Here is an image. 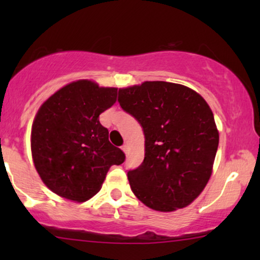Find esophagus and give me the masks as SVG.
<instances>
[{
  "label": "esophagus",
  "mask_w": 260,
  "mask_h": 260,
  "mask_svg": "<svg viewBox=\"0 0 260 260\" xmlns=\"http://www.w3.org/2000/svg\"><path fill=\"white\" fill-rule=\"evenodd\" d=\"M122 150L125 152V154H127V152H129V147H127V144H123L122 145Z\"/></svg>",
  "instance_id": "esophagus-1"
}]
</instances>
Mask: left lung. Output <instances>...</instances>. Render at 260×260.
<instances>
[{"instance_id":"left-lung-1","label":"left lung","mask_w":260,"mask_h":260,"mask_svg":"<svg viewBox=\"0 0 260 260\" xmlns=\"http://www.w3.org/2000/svg\"><path fill=\"white\" fill-rule=\"evenodd\" d=\"M124 111L144 133V159L127 172L131 190L149 208L173 212L197 199L207 184L219 145L211 108L191 88L144 81L118 91Z\"/></svg>"}]
</instances>
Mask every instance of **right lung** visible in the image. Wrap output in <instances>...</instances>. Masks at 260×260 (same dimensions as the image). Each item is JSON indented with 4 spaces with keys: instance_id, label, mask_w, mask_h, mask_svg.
Listing matches in <instances>:
<instances>
[{
    "instance_id": "obj_1",
    "label": "right lung",
    "mask_w": 260,
    "mask_h": 260,
    "mask_svg": "<svg viewBox=\"0 0 260 260\" xmlns=\"http://www.w3.org/2000/svg\"><path fill=\"white\" fill-rule=\"evenodd\" d=\"M116 101V87L78 80L39 109L31 126V156L53 193L86 201L101 189L110 167L124 162V152L110 143L109 130L99 122V115Z\"/></svg>"
}]
</instances>
